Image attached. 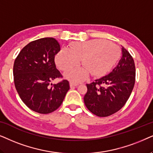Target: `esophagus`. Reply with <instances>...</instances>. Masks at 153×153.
Returning <instances> with one entry per match:
<instances>
[{
	"label": "esophagus",
	"instance_id": "1",
	"mask_svg": "<svg viewBox=\"0 0 153 153\" xmlns=\"http://www.w3.org/2000/svg\"><path fill=\"white\" fill-rule=\"evenodd\" d=\"M78 85H79L78 83H76V82H70V86H71V88H73V87L78 86Z\"/></svg>",
	"mask_w": 153,
	"mask_h": 153
}]
</instances>
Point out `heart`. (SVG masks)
<instances>
[{"label": "heart", "instance_id": "1", "mask_svg": "<svg viewBox=\"0 0 153 153\" xmlns=\"http://www.w3.org/2000/svg\"><path fill=\"white\" fill-rule=\"evenodd\" d=\"M118 50L113 42L108 40H91L75 42L71 48H64L55 56L56 66L62 71L77 66L82 59L85 67L75 68L65 73L67 79L78 82L85 80L89 72L99 76L111 68L116 58Z\"/></svg>", "mask_w": 153, "mask_h": 153}]
</instances>
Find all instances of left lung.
Instances as JSON below:
<instances>
[{
    "mask_svg": "<svg viewBox=\"0 0 153 153\" xmlns=\"http://www.w3.org/2000/svg\"><path fill=\"white\" fill-rule=\"evenodd\" d=\"M136 70L133 58L121 46L117 64L108 75L87 84L84 102L90 112L99 117H107L120 110L127 102L135 83Z\"/></svg>",
    "mask_w": 153,
    "mask_h": 153,
    "instance_id": "1",
    "label": "left lung"
}]
</instances>
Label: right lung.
Listing matches in <instances>:
<instances>
[{
	"label": "right lung",
	"instance_id": "right-lung-1",
	"mask_svg": "<svg viewBox=\"0 0 153 153\" xmlns=\"http://www.w3.org/2000/svg\"><path fill=\"white\" fill-rule=\"evenodd\" d=\"M59 50L60 44L54 38H40L24 47L14 63L15 88L26 106L36 113L55 111L70 89L68 80L51 83L62 77L54 62Z\"/></svg>",
	"mask_w": 153,
	"mask_h": 153
}]
</instances>
